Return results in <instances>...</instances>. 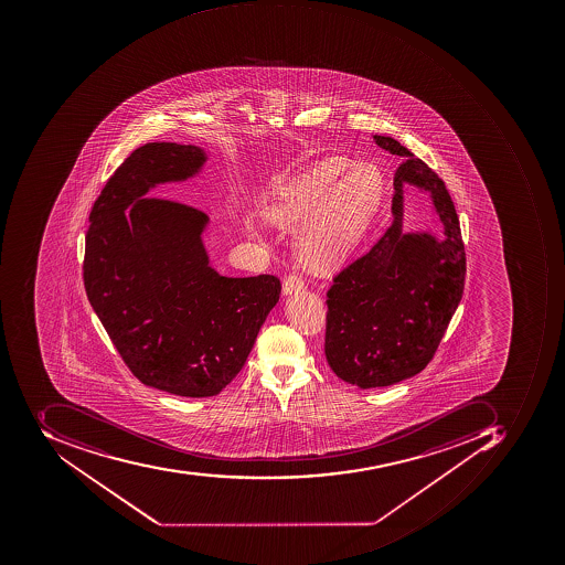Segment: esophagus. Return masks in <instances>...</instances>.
I'll return each mask as SVG.
<instances>
[{
	"instance_id": "esophagus-1",
	"label": "esophagus",
	"mask_w": 565,
	"mask_h": 565,
	"mask_svg": "<svg viewBox=\"0 0 565 565\" xmlns=\"http://www.w3.org/2000/svg\"><path fill=\"white\" fill-rule=\"evenodd\" d=\"M303 288L305 280L298 274H289V276L285 277V282H282V292L285 295H292V292L301 291Z\"/></svg>"
}]
</instances>
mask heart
I'll return each mask as SVG.
<instances>
[{
	"label": "heart",
	"instance_id": "b5f03b06",
	"mask_svg": "<svg viewBox=\"0 0 565 565\" xmlns=\"http://www.w3.org/2000/svg\"><path fill=\"white\" fill-rule=\"evenodd\" d=\"M345 158H329L308 166L264 205L270 223L286 230L308 223L298 242L301 260L316 270L339 264L363 235L384 192L376 166H354ZM245 233L262 242L264 230L255 217Z\"/></svg>",
	"mask_w": 565,
	"mask_h": 565
}]
</instances>
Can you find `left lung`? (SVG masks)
<instances>
[{"label": "left lung", "instance_id": "left-lung-1", "mask_svg": "<svg viewBox=\"0 0 565 565\" xmlns=\"http://www.w3.org/2000/svg\"><path fill=\"white\" fill-rule=\"evenodd\" d=\"M376 146L403 158L394 177V223L366 254L332 277L327 291V363L341 381L387 387L422 372L437 353L465 291L466 252L446 183L397 140ZM431 192L448 239L404 236L402 183Z\"/></svg>", "mask_w": 565, "mask_h": 565}]
</instances>
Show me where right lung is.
Listing matches in <instances>:
<instances>
[{
	"label": "right lung",
	"instance_id": "1",
	"mask_svg": "<svg viewBox=\"0 0 565 565\" xmlns=\"http://www.w3.org/2000/svg\"><path fill=\"white\" fill-rule=\"evenodd\" d=\"M204 161L195 146L135 149L100 190L85 235V291L116 351L143 385L181 397L217 396L238 375L280 295L270 274L212 269L204 212L147 196Z\"/></svg>",
	"mask_w": 565,
	"mask_h": 565
}]
</instances>
